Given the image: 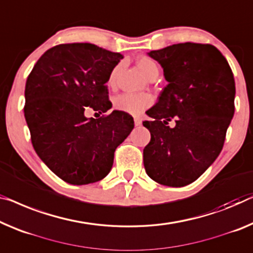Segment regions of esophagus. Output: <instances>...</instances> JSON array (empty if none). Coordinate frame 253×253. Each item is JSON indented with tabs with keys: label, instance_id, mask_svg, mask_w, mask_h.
I'll return each instance as SVG.
<instances>
[{
	"label": "esophagus",
	"instance_id": "obj_1",
	"mask_svg": "<svg viewBox=\"0 0 253 253\" xmlns=\"http://www.w3.org/2000/svg\"><path fill=\"white\" fill-rule=\"evenodd\" d=\"M134 123L135 126H139L142 124V119L139 118V117H134Z\"/></svg>",
	"mask_w": 253,
	"mask_h": 253
}]
</instances>
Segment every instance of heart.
Masks as SVG:
<instances>
[{
  "label": "heart",
  "mask_w": 253,
  "mask_h": 253,
  "mask_svg": "<svg viewBox=\"0 0 253 253\" xmlns=\"http://www.w3.org/2000/svg\"><path fill=\"white\" fill-rule=\"evenodd\" d=\"M136 65L145 77L149 78L153 74H158V65L154 60L149 58V56H142V58H139ZM117 73H118V67H116L111 71L108 81L109 85H114ZM152 96L148 93H123L115 97L114 105L117 110L119 111L126 112V114L129 115H139L146 108H149L152 104Z\"/></svg>",
  "instance_id": "heart-1"
}]
</instances>
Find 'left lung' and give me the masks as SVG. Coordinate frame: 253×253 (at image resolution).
<instances>
[{
	"label": "left lung",
	"mask_w": 253,
	"mask_h": 253,
	"mask_svg": "<svg viewBox=\"0 0 253 253\" xmlns=\"http://www.w3.org/2000/svg\"><path fill=\"white\" fill-rule=\"evenodd\" d=\"M168 85L146 111L151 133L143 150L146 174L161 185L180 187L197 180L223 149L234 116L235 82L213 45L179 43L149 52ZM175 120L171 128L168 123Z\"/></svg>",
	"instance_id": "obj_1"
}]
</instances>
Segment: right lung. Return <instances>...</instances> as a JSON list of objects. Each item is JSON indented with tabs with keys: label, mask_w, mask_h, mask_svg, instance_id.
Wrapping results in <instances>:
<instances>
[{
	"label": "right lung",
	"mask_w": 253,
	"mask_h": 253,
	"mask_svg": "<svg viewBox=\"0 0 253 253\" xmlns=\"http://www.w3.org/2000/svg\"><path fill=\"white\" fill-rule=\"evenodd\" d=\"M123 54L90 43L60 44L41 56L26 82L25 118L37 156L73 185L99 182L110 172L117 146L134 119L111 109L108 83Z\"/></svg>",
	"instance_id": "add662e5"
}]
</instances>
